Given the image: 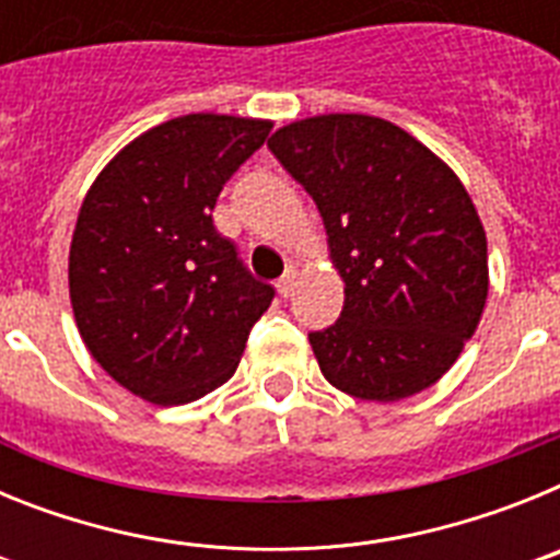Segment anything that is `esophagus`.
I'll return each mask as SVG.
<instances>
[{
	"label": "esophagus",
	"mask_w": 560,
	"mask_h": 560,
	"mask_svg": "<svg viewBox=\"0 0 560 560\" xmlns=\"http://www.w3.org/2000/svg\"><path fill=\"white\" fill-rule=\"evenodd\" d=\"M294 285H296V269L294 266H289L285 275L277 280V291H280V296H291L294 294Z\"/></svg>",
	"instance_id": "1"
}]
</instances>
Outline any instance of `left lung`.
I'll return each mask as SVG.
<instances>
[{"label":"left lung","instance_id":"8db88e82","mask_svg":"<svg viewBox=\"0 0 560 560\" xmlns=\"http://www.w3.org/2000/svg\"><path fill=\"white\" fill-rule=\"evenodd\" d=\"M269 148L314 199L345 280L339 319L308 334L325 378L381 404L432 387L488 300V241L457 173L370 114L296 120Z\"/></svg>","mask_w":560,"mask_h":560}]
</instances>
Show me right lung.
Listing matches in <instances>:
<instances>
[{
  "label": "right lung",
  "instance_id": "right-lung-1",
  "mask_svg": "<svg viewBox=\"0 0 560 560\" xmlns=\"http://www.w3.org/2000/svg\"><path fill=\"white\" fill-rule=\"evenodd\" d=\"M269 120L185 114L128 142L89 187L69 300L92 359L128 393L179 407L232 378L275 289L212 224Z\"/></svg>",
  "mask_w": 560,
  "mask_h": 560
}]
</instances>
